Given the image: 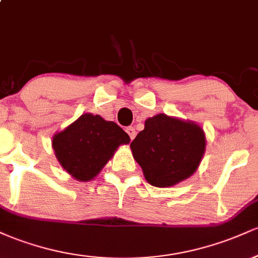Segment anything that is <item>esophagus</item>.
I'll use <instances>...</instances> for the list:
<instances>
[{"label": "esophagus", "instance_id": "esophagus-1", "mask_svg": "<svg viewBox=\"0 0 258 258\" xmlns=\"http://www.w3.org/2000/svg\"><path fill=\"white\" fill-rule=\"evenodd\" d=\"M126 132H127V135L130 136V138H131V139H133V138L136 137V130H135V127H133V126L127 127Z\"/></svg>", "mask_w": 258, "mask_h": 258}]
</instances>
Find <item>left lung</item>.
<instances>
[{
    "label": "left lung",
    "instance_id": "obj_1",
    "mask_svg": "<svg viewBox=\"0 0 258 258\" xmlns=\"http://www.w3.org/2000/svg\"><path fill=\"white\" fill-rule=\"evenodd\" d=\"M130 147L148 182L165 188L195 172L205 152V135L193 122L159 114L146 121Z\"/></svg>",
    "mask_w": 258,
    "mask_h": 258
}]
</instances>
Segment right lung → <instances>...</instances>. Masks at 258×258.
<instances>
[{
  "mask_svg": "<svg viewBox=\"0 0 258 258\" xmlns=\"http://www.w3.org/2000/svg\"><path fill=\"white\" fill-rule=\"evenodd\" d=\"M52 143L58 161L68 172L79 180H91L120 144L130 143V137L112 121L84 114L57 133Z\"/></svg>",
  "mask_w": 258,
  "mask_h": 258,
  "instance_id": "obj_1",
  "label": "right lung"
}]
</instances>
